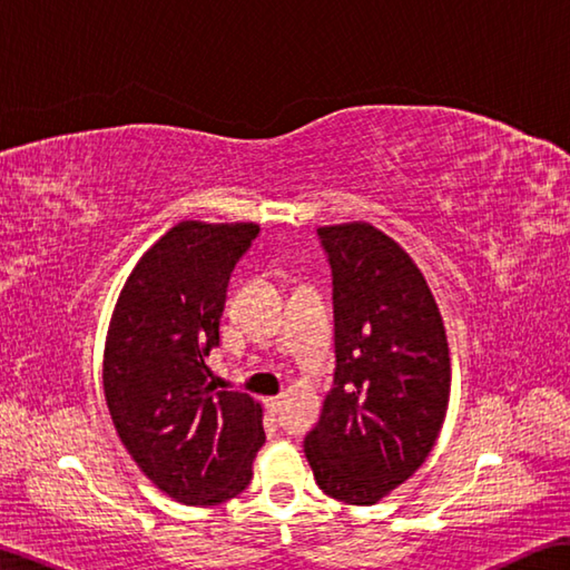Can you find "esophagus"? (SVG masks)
I'll list each match as a JSON object with an SVG mask.
<instances>
[{
    "instance_id": "esophagus-1",
    "label": "esophagus",
    "mask_w": 570,
    "mask_h": 570,
    "mask_svg": "<svg viewBox=\"0 0 570 570\" xmlns=\"http://www.w3.org/2000/svg\"><path fill=\"white\" fill-rule=\"evenodd\" d=\"M264 409L269 411L272 416H274V414H278V409H282V396H269V399H264Z\"/></svg>"
}]
</instances>
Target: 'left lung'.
I'll use <instances>...</instances> for the list:
<instances>
[{
	"label": "left lung",
	"instance_id": "obj_1",
	"mask_svg": "<svg viewBox=\"0 0 570 570\" xmlns=\"http://www.w3.org/2000/svg\"><path fill=\"white\" fill-rule=\"evenodd\" d=\"M333 269L335 382L304 451L318 488L377 504L439 439L451 353L439 304L416 262L370 223L318 227Z\"/></svg>",
	"mask_w": 570,
	"mask_h": 570
}]
</instances>
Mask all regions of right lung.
<instances>
[{
	"mask_svg": "<svg viewBox=\"0 0 570 570\" xmlns=\"http://www.w3.org/2000/svg\"><path fill=\"white\" fill-rule=\"evenodd\" d=\"M257 233L254 223L174 225L127 276L107 328L102 386L117 435L180 504L235 498L264 445L259 402L215 392L205 365L229 274Z\"/></svg>",
	"mask_w": 570,
	"mask_h": 570,
	"instance_id": "add662e5",
	"label": "right lung"
}]
</instances>
